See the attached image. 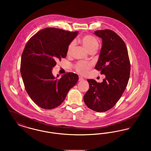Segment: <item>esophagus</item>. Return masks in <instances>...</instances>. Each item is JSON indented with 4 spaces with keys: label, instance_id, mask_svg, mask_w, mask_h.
<instances>
[{
    "label": "esophagus",
    "instance_id": "obj_1",
    "mask_svg": "<svg viewBox=\"0 0 151 151\" xmlns=\"http://www.w3.org/2000/svg\"><path fill=\"white\" fill-rule=\"evenodd\" d=\"M84 80V78H83L79 76V81H82V80Z\"/></svg>",
    "mask_w": 151,
    "mask_h": 151
}]
</instances>
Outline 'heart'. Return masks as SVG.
<instances>
[{"instance_id":"obj_1","label":"heart","mask_w":151,"mask_h":151,"mask_svg":"<svg viewBox=\"0 0 151 151\" xmlns=\"http://www.w3.org/2000/svg\"><path fill=\"white\" fill-rule=\"evenodd\" d=\"M80 42L86 47V50L89 52L97 51L99 47V42L97 40L92 36H85L80 39ZM75 42L74 41H72L69 44L67 50V55H71L73 50L75 46ZM91 64L89 63H86L83 62H79L75 65V68L77 72L81 75L86 74L89 70L91 68Z\"/></svg>"}]
</instances>
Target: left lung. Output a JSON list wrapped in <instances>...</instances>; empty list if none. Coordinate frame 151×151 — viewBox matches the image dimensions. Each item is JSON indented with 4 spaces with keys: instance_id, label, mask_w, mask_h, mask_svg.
Listing matches in <instances>:
<instances>
[{
    "instance_id": "8db88e82",
    "label": "left lung",
    "mask_w": 151,
    "mask_h": 151,
    "mask_svg": "<svg viewBox=\"0 0 151 151\" xmlns=\"http://www.w3.org/2000/svg\"><path fill=\"white\" fill-rule=\"evenodd\" d=\"M102 38V47L95 69L105 78L102 83L88 79L89 89L84 96L86 106L97 112L106 111L120 99L127 86L130 63L127 47L114 32L105 29L94 32Z\"/></svg>"
}]
</instances>
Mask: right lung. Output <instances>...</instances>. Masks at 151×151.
Listing matches in <instances>:
<instances>
[{
	"instance_id": "1",
	"label": "right lung",
	"mask_w": 151,
	"mask_h": 151,
	"mask_svg": "<svg viewBox=\"0 0 151 151\" xmlns=\"http://www.w3.org/2000/svg\"><path fill=\"white\" fill-rule=\"evenodd\" d=\"M78 34V31L47 28L38 32L26 44L20 72L27 92L40 108L52 109L59 106L78 81V75L72 72L60 79L52 73L57 61L66 57L67 47Z\"/></svg>"
}]
</instances>
